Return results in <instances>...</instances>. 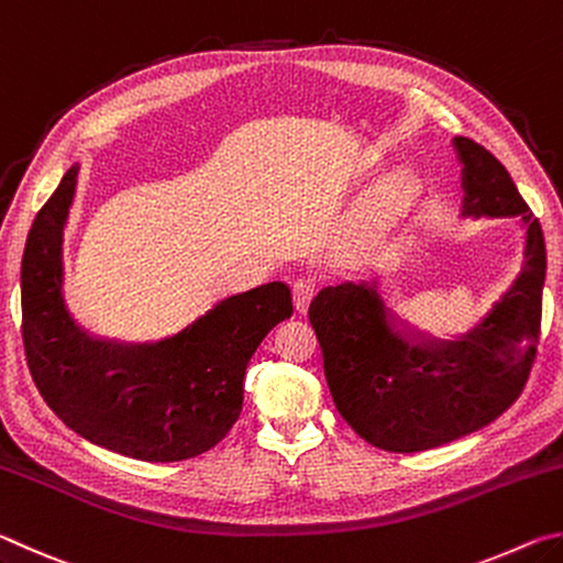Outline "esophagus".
I'll use <instances>...</instances> for the list:
<instances>
[{
	"label": "esophagus",
	"instance_id": "34e87169",
	"mask_svg": "<svg viewBox=\"0 0 563 563\" xmlns=\"http://www.w3.org/2000/svg\"><path fill=\"white\" fill-rule=\"evenodd\" d=\"M312 295H316V285H312V280H305V278L295 280V283H292V302H295V310H298V312L308 310Z\"/></svg>",
	"mask_w": 563,
	"mask_h": 563
}]
</instances>
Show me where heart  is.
Instances as JSON below:
<instances>
[{"instance_id":"1","label":"heart","mask_w":563,"mask_h":563,"mask_svg":"<svg viewBox=\"0 0 563 563\" xmlns=\"http://www.w3.org/2000/svg\"><path fill=\"white\" fill-rule=\"evenodd\" d=\"M417 176L409 168H395L367 190L357 211V225L365 233H379L399 221L417 196Z\"/></svg>"}]
</instances>
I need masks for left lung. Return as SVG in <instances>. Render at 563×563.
Here are the masks:
<instances>
[{
	"mask_svg": "<svg viewBox=\"0 0 563 563\" xmlns=\"http://www.w3.org/2000/svg\"><path fill=\"white\" fill-rule=\"evenodd\" d=\"M462 168V218L519 216L523 263L484 316L452 340L397 322L373 278L322 288L310 322L338 412L385 452H424L494 422L529 379L547 278L544 233L511 176L472 139H452Z\"/></svg>",
	"mask_w": 563,
	"mask_h": 563,
	"instance_id": "obj_1",
	"label": "left lung"
}]
</instances>
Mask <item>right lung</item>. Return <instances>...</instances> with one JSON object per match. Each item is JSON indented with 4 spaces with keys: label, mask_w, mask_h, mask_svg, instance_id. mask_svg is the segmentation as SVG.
<instances>
[{
    "label": "right lung",
    "mask_w": 563,
    "mask_h": 563,
    "mask_svg": "<svg viewBox=\"0 0 563 563\" xmlns=\"http://www.w3.org/2000/svg\"><path fill=\"white\" fill-rule=\"evenodd\" d=\"M79 164L34 218L22 258V338L34 385L91 444L141 462H180L216 446L243 409V377L263 338L292 316L290 288L228 295L156 342L84 330L64 298V231Z\"/></svg>",
    "instance_id": "right-lung-1"
}]
</instances>
